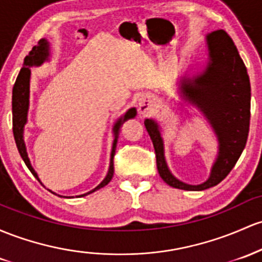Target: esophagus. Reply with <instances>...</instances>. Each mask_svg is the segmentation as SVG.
Segmentation results:
<instances>
[{
	"mask_svg": "<svg viewBox=\"0 0 262 262\" xmlns=\"http://www.w3.org/2000/svg\"><path fill=\"white\" fill-rule=\"evenodd\" d=\"M149 105H150V99L149 98L143 97V98L139 99V111L142 112V113H144V112L148 111Z\"/></svg>",
	"mask_w": 262,
	"mask_h": 262,
	"instance_id": "1",
	"label": "esophagus"
}]
</instances>
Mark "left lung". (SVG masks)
<instances>
[{
  "label": "left lung",
  "mask_w": 262,
  "mask_h": 262,
  "mask_svg": "<svg viewBox=\"0 0 262 262\" xmlns=\"http://www.w3.org/2000/svg\"><path fill=\"white\" fill-rule=\"evenodd\" d=\"M206 39L208 64L200 74L182 80L180 94L206 117L217 137L219 151L208 180L191 185L177 179L165 162L159 125L153 119L144 120L162 179L173 188L189 191L205 190L225 179L243 153L249 136L251 87L245 64L225 31H214Z\"/></svg>",
  "instance_id": "obj_1"
}]
</instances>
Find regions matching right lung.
Returning <instances> with one entry per match:
<instances>
[{
	"label": "right lung",
	"mask_w": 262,
	"mask_h": 262,
	"mask_svg": "<svg viewBox=\"0 0 262 262\" xmlns=\"http://www.w3.org/2000/svg\"><path fill=\"white\" fill-rule=\"evenodd\" d=\"M48 57H50V43H48L47 39L42 38L41 41L38 42V45L34 46L32 51L28 53V56H26L24 67H22L21 71H19L18 77H17L16 83H14L13 91H12V125H13V137H14V140H16L17 149H18L19 155H21V158L24 159V162L26 165H27V168L30 169L31 173L37 178V180H38L39 183H41V180H39L38 175H37L36 171H34L32 165H31L30 159H28V154H27V150H26V144L24 139V129H25L26 123H27V113H28V107H30L31 67H33V66H41L43 62L48 61ZM136 116H137V109L130 108L125 112L124 116L120 117L119 119L117 120L116 124L113 126L114 140H113V146H112L111 163H109L107 177H105L104 179H103V182L100 183L98 186H96L93 190L85 192V194L79 195V196H85V195L92 194V192H94L96 190H98V189L103 188V186H105L109 182H111L114 174L113 159H114V154H116L119 129L125 120L130 119V118H134Z\"/></svg>",
	"instance_id": "1"
}]
</instances>
